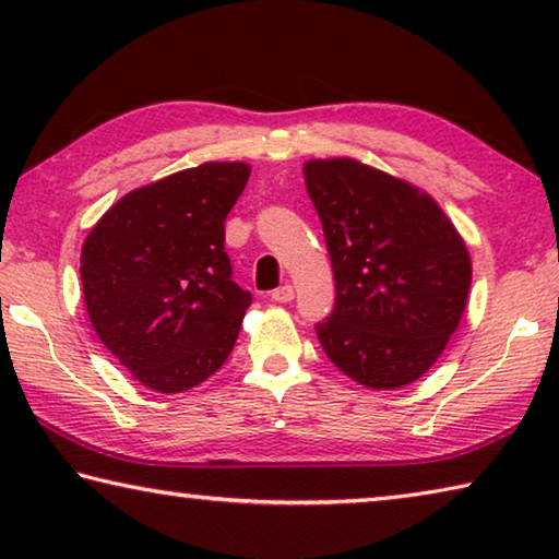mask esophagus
Instances as JSON below:
<instances>
[{"mask_svg":"<svg viewBox=\"0 0 559 559\" xmlns=\"http://www.w3.org/2000/svg\"><path fill=\"white\" fill-rule=\"evenodd\" d=\"M271 298L276 300V302H290L293 298H296V290H293V286H288V283H286V286H281V288L273 290Z\"/></svg>","mask_w":559,"mask_h":559,"instance_id":"esophagus-1","label":"esophagus"}]
</instances>
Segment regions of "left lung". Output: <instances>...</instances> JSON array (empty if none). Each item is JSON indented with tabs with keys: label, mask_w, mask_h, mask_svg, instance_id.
Returning a JSON list of instances; mask_svg holds the SVG:
<instances>
[{
	"label": "left lung",
	"mask_w": 559,
	"mask_h": 559,
	"mask_svg": "<svg viewBox=\"0 0 559 559\" xmlns=\"http://www.w3.org/2000/svg\"><path fill=\"white\" fill-rule=\"evenodd\" d=\"M302 177L335 278L333 316L316 325L320 345L370 390L416 382L466 310V241L429 192L355 157L308 159Z\"/></svg>",
	"instance_id": "left-lung-1"
}]
</instances>
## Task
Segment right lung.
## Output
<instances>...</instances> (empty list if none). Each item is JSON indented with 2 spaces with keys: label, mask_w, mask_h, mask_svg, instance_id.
<instances>
[{
  "label": "right lung",
  "mask_w": 559,
  "mask_h": 559,
  "mask_svg": "<svg viewBox=\"0 0 559 559\" xmlns=\"http://www.w3.org/2000/svg\"><path fill=\"white\" fill-rule=\"evenodd\" d=\"M251 165L204 163L138 187L81 249V283L100 343L153 392L202 384L226 362L251 293L231 281L224 219Z\"/></svg>",
  "instance_id": "1"
}]
</instances>
